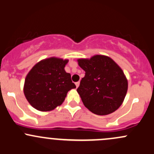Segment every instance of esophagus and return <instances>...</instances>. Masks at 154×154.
I'll return each mask as SVG.
<instances>
[{
    "label": "esophagus",
    "instance_id": "34e87169",
    "mask_svg": "<svg viewBox=\"0 0 154 154\" xmlns=\"http://www.w3.org/2000/svg\"><path fill=\"white\" fill-rule=\"evenodd\" d=\"M79 84H80V82H75V86H76V88H78L79 87Z\"/></svg>",
    "mask_w": 154,
    "mask_h": 154
}]
</instances>
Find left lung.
<instances>
[{
	"label": "left lung",
	"instance_id": "8db88e82",
	"mask_svg": "<svg viewBox=\"0 0 154 154\" xmlns=\"http://www.w3.org/2000/svg\"><path fill=\"white\" fill-rule=\"evenodd\" d=\"M85 71L77 89L86 108L97 115H107L116 110L123 103L128 83L122 68L108 57L95 55L79 59Z\"/></svg>",
	"mask_w": 154,
	"mask_h": 154
}]
</instances>
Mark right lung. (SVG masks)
<instances>
[{"label": "right lung", "mask_w": 154, "mask_h": 154, "mask_svg": "<svg viewBox=\"0 0 154 154\" xmlns=\"http://www.w3.org/2000/svg\"><path fill=\"white\" fill-rule=\"evenodd\" d=\"M68 60L51 57L42 60L26 76L24 93L29 103L41 111H49L63 103L67 93L75 89L71 75L65 72Z\"/></svg>", "instance_id": "obj_1"}]
</instances>
